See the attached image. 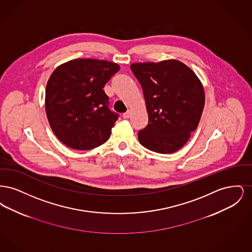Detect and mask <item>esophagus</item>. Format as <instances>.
Wrapping results in <instances>:
<instances>
[{"label":"esophagus","instance_id":"1","mask_svg":"<svg viewBox=\"0 0 252 252\" xmlns=\"http://www.w3.org/2000/svg\"><path fill=\"white\" fill-rule=\"evenodd\" d=\"M130 115H131V111H130V110H127L126 112H125V113L123 114V117H124L125 119H128V118L130 117Z\"/></svg>","mask_w":252,"mask_h":252}]
</instances>
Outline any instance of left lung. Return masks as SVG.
I'll use <instances>...</instances> for the list:
<instances>
[{"mask_svg": "<svg viewBox=\"0 0 252 252\" xmlns=\"http://www.w3.org/2000/svg\"><path fill=\"white\" fill-rule=\"evenodd\" d=\"M144 93L148 124L138 132L140 144L160 154L174 153L189 140L201 118L203 86L179 60L130 65Z\"/></svg>", "mask_w": 252, "mask_h": 252, "instance_id": "obj_1", "label": "left lung"}]
</instances>
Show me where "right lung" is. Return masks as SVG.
<instances>
[{
	"mask_svg": "<svg viewBox=\"0 0 252 252\" xmlns=\"http://www.w3.org/2000/svg\"><path fill=\"white\" fill-rule=\"evenodd\" d=\"M120 70L107 60H73L49 78L45 109L50 126L61 143L76 150L105 144L119 114L109 109L103 88Z\"/></svg>",
	"mask_w": 252,
	"mask_h": 252,
	"instance_id": "obj_1",
	"label": "right lung"
}]
</instances>
